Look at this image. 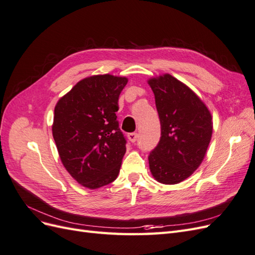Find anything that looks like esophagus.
<instances>
[{"label":"esophagus","mask_w":255,"mask_h":255,"mask_svg":"<svg viewBox=\"0 0 255 255\" xmlns=\"http://www.w3.org/2000/svg\"><path fill=\"white\" fill-rule=\"evenodd\" d=\"M128 139H129L130 142H135L137 140V138H138V134L137 133H129L128 135Z\"/></svg>","instance_id":"1"}]
</instances>
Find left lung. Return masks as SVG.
Listing matches in <instances>:
<instances>
[{"instance_id":"obj_1","label":"left lung","mask_w":255,"mask_h":255,"mask_svg":"<svg viewBox=\"0 0 255 255\" xmlns=\"http://www.w3.org/2000/svg\"><path fill=\"white\" fill-rule=\"evenodd\" d=\"M160 120L161 136L149 156L150 171L161 184L174 185L194 173L212 139V114L196 92L169 73L148 80Z\"/></svg>"}]
</instances>
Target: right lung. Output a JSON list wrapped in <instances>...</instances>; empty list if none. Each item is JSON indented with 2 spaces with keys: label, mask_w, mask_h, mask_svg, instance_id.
<instances>
[{
  "label": "right lung",
  "mask_w": 255,
  "mask_h": 255,
  "mask_svg": "<svg viewBox=\"0 0 255 255\" xmlns=\"http://www.w3.org/2000/svg\"><path fill=\"white\" fill-rule=\"evenodd\" d=\"M128 81L113 74L87 76L55 105L52 134L60 160L88 189L112 183L120 171L127 148L116 112Z\"/></svg>",
  "instance_id": "1"
}]
</instances>
